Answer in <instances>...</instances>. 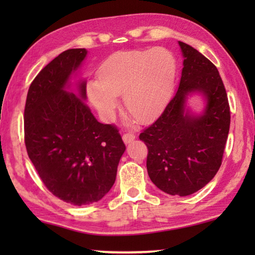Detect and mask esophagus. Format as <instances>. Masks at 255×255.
Returning <instances> with one entry per match:
<instances>
[{"mask_svg":"<svg viewBox=\"0 0 255 255\" xmlns=\"http://www.w3.org/2000/svg\"><path fill=\"white\" fill-rule=\"evenodd\" d=\"M133 139H135V135H133L132 132H127V133H124V135H123V140H124L125 144L131 143Z\"/></svg>","mask_w":255,"mask_h":255,"instance_id":"esophagus-1","label":"esophagus"}]
</instances>
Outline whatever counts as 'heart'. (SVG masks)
I'll return each instance as SVG.
<instances>
[{
  "label": "heart",
  "mask_w": 255,
  "mask_h": 255,
  "mask_svg": "<svg viewBox=\"0 0 255 255\" xmlns=\"http://www.w3.org/2000/svg\"><path fill=\"white\" fill-rule=\"evenodd\" d=\"M174 57L164 49L120 51L99 70V81H90V102L106 120L123 96L124 107L137 122H152L169 102L175 83Z\"/></svg>",
  "instance_id": "b5f03b06"
}]
</instances>
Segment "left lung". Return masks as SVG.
<instances>
[{"label": "left lung", "mask_w": 255, "mask_h": 255, "mask_svg": "<svg viewBox=\"0 0 255 255\" xmlns=\"http://www.w3.org/2000/svg\"><path fill=\"white\" fill-rule=\"evenodd\" d=\"M183 68L179 89L163 114L139 135L148 148L147 172L156 187L172 196H189L209 183L222 165L231 112L225 86L213 63L179 41ZM205 100L201 114L186 107L189 95Z\"/></svg>", "instance_id": "1"}]
</instances>
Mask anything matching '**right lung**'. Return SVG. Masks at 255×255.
I'll return each mask as SVG.
<instances>
[{"label": "right lung", "mask_w": 255, "mask_h": 255, "mask_svg": "<svg viewBox=\"0 0 255 255\" xmlns=\"http://www.w3.org/2000/svg\"><path fill=\"white\" fill-rule=\"evenodd\" d=\"M85 48L68 49L40 71L24 108V143L33 166L54 196L75 206L101 200L116 181L126 150L118 129L99 123L86 105V82L72 90Z\"/></svg>", "instance_id": "right-lung-1"}]
</instances>
